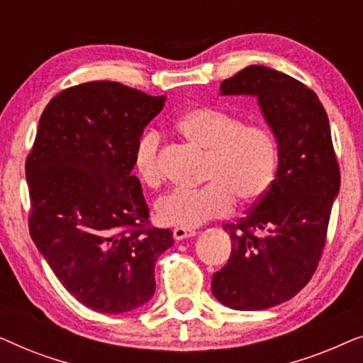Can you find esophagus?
<instances>
[{"label": "esophagus", "instance_id": "esophagus-1", "mask_svg": "<svg viewBox=\"0 0 363 363\" xmlns=\"http://www.w3.org/2000/svg\"><path fill=\"white\" fill-rule=\"evenodd\" d=\"M195 235H196L195 230H186V228H173V238L178 241L185 240V238H191Z\"/></svg>", "mask_w": 363, "mask_h": 363}]
</instances>
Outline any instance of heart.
<instances>
[{
  "label": "heart",
  "mask_w": 363,
  "mask_h": 363,
  "mask_svg": "<svg viewBox=\"0 0 363 363\" xmlns=\"http://www.w3.org/2000/svg\"><path fill=\"white\" fill-rule=\"evenodd\" d=\"M175 128L191 145L205 152L196 190L168 191L157 201L160 223L175 228H196L213 218L225 216L235 201L251 206L269 191L279 165V145L269 128L246 123L225 108L201 106L186 111ZM162 137L145 132L132 153V167L143 185L155 186L162 180Z\"/></svg>",
  "instance_id": "heart-1"
}]
</instances>
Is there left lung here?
Masks as SVG:
<instances>
[{
    "label": "left lung",
    "mask_w": 363,
    "mask_h": 363,
    "mask_svg": "<svg viewBox=\"0 0 363 363\" xmlns=\"http://www.w3.org/2000/svg\"><path fill=\"white\" fill-rule=\"evenodd\" d=\"M221 96L257 97L279 145L269 191L236 223L223 225L231 256L211 291L236 311H262L294 297L319 266L340 188L329 117L314 91L266 66L225 79Z\"/></svg>",
    "instance_id": "left-lung-1"
}]
</instances>
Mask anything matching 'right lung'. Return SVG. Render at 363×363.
<instances>
[{"mask_svg":"<svg viewBox=\"0 0 363 363\" xmlns=\"http://www.w3.org/2000/svg\"><path fill=\"white\" fill-rule=\"evenodd\" d=\"M165 96L112 81L64 89L44 108L26 158L34 245L79 302L104 314L137 309L155 292V262L173 246L153 228L133 147Z\"/></svg>","mask_w":363,"mask_h":363,"instance_id":"1","label":"right lung"}]
</instances>
